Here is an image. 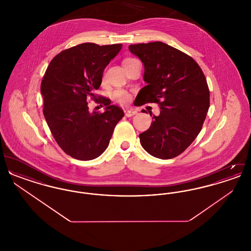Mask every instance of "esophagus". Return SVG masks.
<instances>
[{
    "mask_svg": "<svg viewBox=\"0 0 251 251\" xmlns=\"http://www.w3.org/2000/svg\"><path fill=\"white\" fill-rule=\"evenodd\" d=\"M124 113H125V116L126 117H128V118H130V117H132V116H134L137 112L135 111V110H132V109H127V110H125L124 111Z\"/></svg>",
    "mask_w": 251,
    "mask_h": 251,
    "instance_id": "esophagus-1",
    "label": "esophagus"
}]
</instances>
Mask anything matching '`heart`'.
<instances>
[{
	"mask_svg": "<svg viewBox=\"0 0 251 251\" xmlns=\"http://www.w3.org/2000/svg\"><path fill=\"white\" fill-rule=\"evenodd\" d=\"M133 60L135 59L134 58H126V59L123 61V64L131 62V61H133ZM113 99L116 101H118L120 104H126V103H128L130 101L131 97H130V94L126 90H124V89H117V90H115L113 92Z\"/></svg>",
	"mask_w": 251,
	"mask_h": 251,
	"instance_id": "1",
	"label": "heart"
}]
</instances>
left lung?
Wrapping results in <instances>:
<instances>
[{
    "label": "left lung",
    "instance_id": "8db88e82",
    "mask_svg": "<svg viewBox=\"0 0 251 251\" xmlns=\"http://www.w3.org/2000/svg\"><path fill=\"white\" fill-rule=\"evenodd\" d=\"M129 50L145 67L147 85L136 97V106L154 102L161 108L150 129L139 134L140 143L156 158L177 157L201 131L210 106L202 70L191 56L161 41L130 45Z\"/></svg>",
    "mask_w": 251,
    "mask_h": 251
}]
</instances>
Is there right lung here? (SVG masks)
Instances as JSON below:
<instances>
[{
    "instance_id": "obj_1",
    "label": "right lung",
    "mask_w": 251,
    "mask_h": 251,
    "mask_svg": "<svg viewBox=\"0 0 251 251\" xmlns=\"http://www.w3.org/2000/svg\"><path fill=\"white\" fill-rule=\"evenodd\" d=\"M121 47L122 44L76 45L55 55L44 74L40 86L43 115L56 143L72 158L88 161L100 155L124 117L121 108L95 94L105 67ZM88 98L103 104L106 111L90 113Z\"/></svg>"
}]
</instances>
